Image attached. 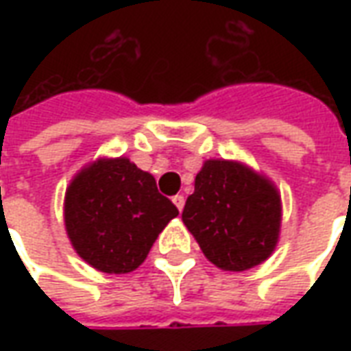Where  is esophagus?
Segmentation results:
<instances>
[{"mask_svg":"<svg viewBox=\"0 0 351 351\" xmlns=\"http://www.w3.org/2000/svg\"><path fill=\"white\" fill-rule=\"evenodd\" d=\"M173 203H175L178 210H182L184 205H186V199H184V195H175V197H173Z\"/></svg>","mask_w":351,"mask_h":351,"instance_id":"esophagus-1","label":"esophagus"}]
</instances>
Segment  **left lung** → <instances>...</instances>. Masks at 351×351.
<instances>
[{"label": "left lung", "instance_id": "8db88e82", "mask_svg": "<svg viewBox=\"0 0 351 351\" xmlns=\"http://www.w3.org/2000/svg\"><path fill=\"white\" fill-rule=\"evenodd\" d=\"M182 221L210 263L243 272L263 263L276 248L282 199L272 180L243 161L206 160Z\"/></svg>", "mask_w": 351, "mask_h": 351}]
</instances>
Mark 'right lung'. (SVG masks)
I'll list each match as a JSON object with an SVG mask.
<instances>
[{"mask_svg": "<svg viewBox=\"0 0 351 351\" xmlns=\"http://www.w3.org/2000/svg\"><path fill=\"white\" fill-rule=\"evenodd\" d=\"M178 216L156 178L128 158H97L65 190L64 221L73 248L107 274L137 269L169 221Z\"/></svg>", "mask_w": 351, "mask_h": 351, "instance_id": "obj_1", "label": "right lung"}]
</instances>
